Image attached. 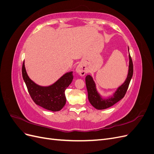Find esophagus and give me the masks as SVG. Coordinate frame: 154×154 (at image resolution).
I'll return each mask as SVG.
<instances>
[{
  "instance_id": "1",
  "label": "esophagus",
  "mask_w": 154,
  "mask_h": 154,
  "mask_svg": "<svg viewBox=\"0 0 154 154\" xmlns=\"http://www.w3.org/2000/svg\"><path fill=\"white\" fill-rule=\"evenodd\" d=\"M76 71L77 73L80 74V76H84L85 74V71L84 70V69H83L82 65H78L76 69Z\"/></svg>"
}]
</instances>
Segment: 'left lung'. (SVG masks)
<instances>
[{
    "instance_id": "obj_1",
    "label": "left lung",
    "mask_w": 154,
    "mask_h": 154,
    "mask_svg": "<svg viewBox=\"0 0 154 154\" xmlns=\"http://www.w3.org/2000/svg\"><path fill=\"white\" fill-rule=\"evenodd\" d=\"M128 50L129 52V49L128 47ZM129 66L127 78L123 84L119 86L117 90L112 95L109 96L108 98H103L97 92L96 89V86L94 81L91 75H87L85 77L86 87L88 92V99L91 104L97 110H103L112 106L116 104L119 100H122L125 96L126 92L127 91L128 87L129 86L130 80L133 76V63L132 60L130 57L129 53Z\"/></svg>"
}]
</instances>
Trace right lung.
Returning a JSON list of instances; mask_svg holds the SVG:
<instances>
[{
  "label": "right lung",
  "instance_id": "1",
  "mask_svg": "<svg viewBox=\"0 0 154 154\" xmlns=\"http://www.w3.org/2000/svg\"><path fill=\"white\" fill-rule=\"evenodd\" d=\"M22 77L32 100L42 108L53 112L61 110L66 103L65 91L73 80L72 71L67 72L49 86L37 85L32 81L26 72L24 62L22 64Z\"/></svg>",
  "mask_w": 154,
  "mask_h": 154
}]
</instances>
